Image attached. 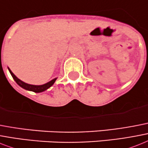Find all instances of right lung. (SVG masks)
<instances>
[{
	"label": "right lung",
	"mask_w": 148,
	"mask_h": 148,
	"mask_svg": "<svg viewBox=\"0 0 148 148\" xmlns=\"http://www.w3.org/2000/svg\"><path fill=\"white\" fill-rule=\"evenodd\" d=\"M8 70H9L10 73L11 74V76L14 78V80H15L16 83L19 86H21L22 88L26 90L32 91V92H35V93H41V92H43V91L46 90L47 89H49V87H51V86L54 84V83L55 82V80H57V78H55L53 80H51V81H49V82L46 83V84L42 85L29 84H26V83L23 82V81H22L21 80H20L18 77H16L15 76V74L10 71V69L9 68H8Z\"/></svg>",
	"instance_id": "obj_1"
}]
</instances>
